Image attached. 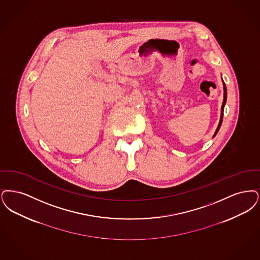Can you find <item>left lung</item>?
Masks as SVG:
<instances>
[{
    "label": "left lung",
    "mask_w": 260,
    "mask_h": 260,
    "mask_svg": "<svg viewBox=\"0 0 260 260\" xmlns=\"http://www.w3.org/2000/svg\"><path fill=\"white\" fill-rule=\"evenodd\" d=\"M223 89H224V95H223V103H222V106H221V115H220V120H219V124L217 126L216 130H215V136L216 135V133L218 132L219 128H220V125L222 123V118H223V109H224V106H225L226 103V97H227V92H226V86L225 84L223 83Z\"/></svg>",
    "instance_id": "8db88e82"
}]
</instances>
